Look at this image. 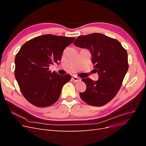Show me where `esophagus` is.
<instances>
[{
    "mask_svg": "<svg viewBox=\"0 0 146 146\" xmlns=\"http://www.w3.org/2000/svg\"><path fill=\"white\" fill-rule=\"evenodd\" d=\"M72 80L74 82H78L79 81H80V78L78 77L77 76H73L72 77Z\"/></svg>",
    "mask_w": 146,
    "mask_h": 146,
    "instance_id": "34e87169",
    "label": "esophagus"
}]
</instances>
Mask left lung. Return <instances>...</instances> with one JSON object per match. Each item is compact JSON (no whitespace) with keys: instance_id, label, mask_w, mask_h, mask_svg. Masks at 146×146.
<instances>
[{"instance_id":"1","label":"left lung","mask_w":146,"mask_h":146,"mask_svg":"<svg viewBox=\"0 0 146 146\" xmlns=\"http://www.w3.org/2000/svg\"><path fill=\"white\" fill-rule=\"evenodd\" d=\"M74 45L90 51L99 74L98 81L82 79L86 90L80 94L81 99L95 107L107 104L117 94L129 69L127 50L116 39L98 33L79 36Z\"/></svg>"}]
</instances>
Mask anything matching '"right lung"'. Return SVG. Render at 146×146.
<instances>
[{
	"mask_svg": "<svg viewBox=\"0 0 146 146\" xmlns=\"http://www.w3.org/2000/svg\"><path fill=\"white\" fill-rule=\"evenodd\" d=\"M76 39L53 35L37 36L26 42L15 57V76L28 102L37 107L54 104L71 76H61L48 67L61 59L64 48Z\"/></svg>",
	"mask_w": 146,
	"mask_h": 146,
	"instance_id": "obj_1",
	"label": "right lung"
}]
</instances>
